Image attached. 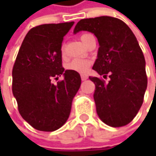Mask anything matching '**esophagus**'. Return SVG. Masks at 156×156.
<instances>
[{"label":"esophagus","instance_id":"esophagus-1","mask_svg":"<svg viewBox=\"0 0 156 156\" xmlns=\"http://www.w3.org/2000/svg\"><path fill=\"white\" fill-rule=\"evenodd\" d=\"M81 80H82V81H86V80H87L88 76H87V75H81Z\"/></svg>","mask_w":156,"mask_h":156}]
</instances>
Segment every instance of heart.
Returning a JSON list of instances; mask_svg holds the SVG:
<instances>
[{
  "label": "heart",
  "instance_id": "b5f03b06",
  "mask_svg": "<svg viewBox=\"0 0 156 156\" xmlns=\"http://www.w3.org/2000/svg\"><path fill=\"white\" fill-rule=\"evenodd\" d=\"M92 35L90 34H82L80 37L81 42L85 45L87 42V38ZM62 55L65 56L66 55V49L65 47L62 46ZM92 65V62L90 60H87V59H75L72 62L67 65V69L71 70V71H75L77 73L80 74H86L88 72V70L90 69V67Z\"/></svg>",
  "mask_w": 156,
  "mask_h": 156
}]
</instances>
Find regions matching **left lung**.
<instances>
[{
    "label": "left lung",
    "instance_id": "8db88e82",
    "mask_svg": "<svg viewBox=\"0 0 156 156\" xmlns=\"http://www.w3.org/2000/svg\"><path fill=\"white\" fill-rule=\"evenodd\" d=\"M93 33L99 41L93 69L104 78L89 77L95 85L94 100L100 119L119 128L133 121L140 110L147 85L145 58L136 37L122 20L100 16L82 19L75 27Z\"/></svg>",
    "mask_w": 156,
    "mask_h": 156
}]
</instances>
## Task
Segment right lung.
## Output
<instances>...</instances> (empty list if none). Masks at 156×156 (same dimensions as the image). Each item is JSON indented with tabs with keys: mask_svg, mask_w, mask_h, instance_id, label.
<instances>
[{
	"mask_svg": "<svg viewBox=\"0 0 156 156\" xmlns=\"http://www.w3.org/2000/svg\"><path fill=\"white\" fill-rule=\"evenodd\" d=\"M74 21L42 24L31 28L22 41L13 67L12 91L21 117L34 129L52 132L67 122L81 86L79 73L64 70L63 37ZM62 74L55 85L52 80Z\"/></svg>",
	"mask_w": 156,
	"mask_h": 156,
	"instance_id": "add662e5",
	"label": "right lung"
}]
</instances>
